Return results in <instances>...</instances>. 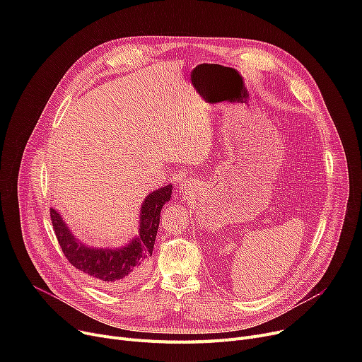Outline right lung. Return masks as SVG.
Wrapping results in <instances>:
<instances>
[{
	"mask_svg": "<svg viewBox=\"0 0 362 362\" xmlns=\"http://www.w3.org/2000/svg\"><path fill=\"white\" fill-rule=\"evenodd\" d=\"M171 185L157 189L146 197L141 210L139 235L122 250H90L71 236L60 214L51 210L54 233L67 261L74 269L104 281L110 286H122L144 273L154 250L160 224V213L170 199Z\"/></svg>",
	"mask_w": 362,
	"mask_h": 362,
	"instance_id": "right-lung-1",
	"label": "right lung"
}]
</instances>
